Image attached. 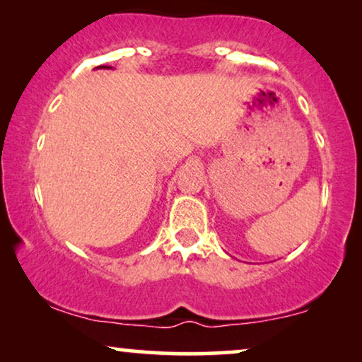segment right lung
Returning <instances> with one entry per match:
<instances>
[{
	"mask_svg": "<svg viewBox=\"0 0 362 362\" xmlns=\"http://www.w3.org/2000/svg\"><path fill=\"white\" fill-rule=\"evenodd\" d=\"M95 69H112V67H108V66H98V67H95Z\"/></svg>",
	"mask_w": 362,
	"mask_h": 362,
	"instance_id": "1",
	"label": "right lung"
}]
</instances>
